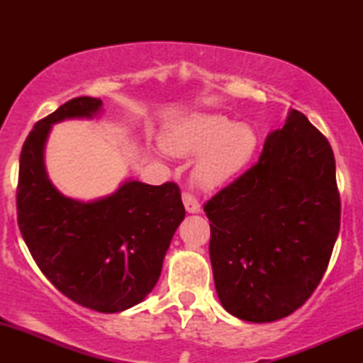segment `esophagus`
<instances>
[{
  "mask_svg": "<svg viewBox=\"0 0 363 363\" xmlns=\"http://www.w3.org/2000/svg\"><path fill=\"white\" fill-rule=\"evenodd\" d=\"M182 200H183V205H185V210L188 213H200L201 211L200 203H198V200L191 195V193L183 191L182 193Z\"/></svg>",
  "mask_w": 363,
  "mask_h": 363,
  "instance_id": "esophagus-1",
  "label": "esophagus"
}]
</instances>
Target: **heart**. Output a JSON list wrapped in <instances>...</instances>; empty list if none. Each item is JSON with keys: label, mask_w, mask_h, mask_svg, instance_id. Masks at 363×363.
I'll return each instance as SVG.
<instances>
[{"label": "heart", "mask_w": 363, "mask_h": 363, "mask_svg": "<svg viewBox=\"0 0 363 363\" xmlns=\"http://www.w3.org/2000/svg\"><path fill=\"white\" fill-rule=\"evenodd\" d=\"M163 145L177 157H196L193 175L205 188L225 185L245 170L257 150V133L250 123L233 122L216 112H193L173 123Z\"/></svg>", "instance_id": "obj_1"}]
</instances>
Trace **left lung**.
Here are the masks:
<instances>
[{"mask_svg":"<svg viewBox=\"0 0 363 363\" xmlns=\"http://www.w3.org/2000/svg\"><path fill=\"white\" fill-rule=\"evenodd\" d=\"M203 208L221 306L256 324L287 317L319 286L339 236L329 140L292 108L267 135L259 162Z\"/></svg>","mask_w":363,"mask_h":363,"instance_id":"8db88e82","label":"left lung"}]
</instances>
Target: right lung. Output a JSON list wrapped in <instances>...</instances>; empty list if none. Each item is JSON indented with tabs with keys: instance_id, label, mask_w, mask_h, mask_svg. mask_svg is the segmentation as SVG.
<instances>
[{
	"instance_id": "obj_1",
	"label": "right lung",
	"mask_w": 363,
	"mask_h": 363,
	"mask_svg": "<svg viewBox=\"0 0 363 363\" xmlns=\"http://www.w3.org/2000/svg\"><path fill=\"white\" fill-rule=\"evenodd\" d=\"M101 108V99L76 97L36 122L19 157L16 206L23 240L52 286L79 306L113 314L155 287L185 208L172 182L153 186L127 180L112 195L87 203L52 185L44 165L51 127L92 118Z\"/></svg>"
}]
</instances>
